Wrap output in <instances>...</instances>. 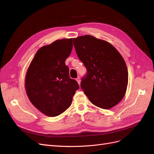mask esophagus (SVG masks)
Here are the masks:
<instances>
[{
    "instance_id": "esophagus-1",
    "label": "esophagus",
    "mask_w": 154,
    "mask_h": 154,
    "mask_svg": "<svg viewBox=\"0 0 154 154\" xmlns=\"http://www.w3.org/2000/svg\"><path fill=\"white\" fill-rule=\"evenodd\" d=\"M76 81H77L78 84L80 85V77H78V78H76Z\"/></svg>"
}]
</instances>
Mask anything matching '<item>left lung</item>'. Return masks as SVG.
Instances as JSON below:
<instances>
[{"instance_id":"8db88e82","label":"left lung","mask_w":154,"mask_h":154,"mask_svg":"<svg viewBox=\"0 0 154 154\" xmlns=\"http://www.w3.org/2000/svg\"><path fill=\"white\" fill-rule=\"evenodd\" d=\"M76 54L87 69L81 88L91 103L109 109L122 101L128 85V70L113 45L91 35L73 38Z\"/></svg>"}]
</instances>
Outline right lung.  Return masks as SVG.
Listing matches in <instances>:
<instances>
[{
  "mask_svg": "<svg viewBox=\"0 0 154 154\" xmlns=\"http://www.w3.org/2000/svg\"><path fill=\"white\" fill-rule=\"evenodd\" d=\"M72 49V38L56 40L38 50L27 69V95L37 109L50 117L66 111L79 88L65 63Z\"/></svg>",
  "mask_w": 154,
  "mask_h": 154,
  "instance_id": "1",
  "label": "right lung"
}]
</instances>
